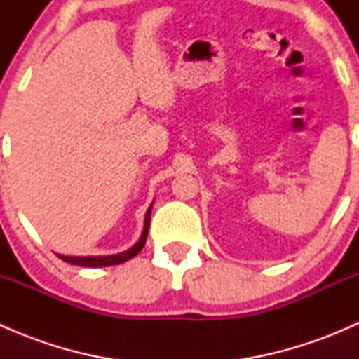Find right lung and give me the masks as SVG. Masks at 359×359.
<instances>
[{"instance_id":"right-lung-1","label":"right lung","mask_w":359,"mask_h":359,"mask_svg":"<svg viewBox=\"0 0 359 359\" xmlns=\"http://www.w3.org/2000/svg\"><path fill=\"white\" fill-rule=\"evenodd\" d=\"M149 220H151V206L146 213V222H144L142 236H140V240L137 241L132 248L126 250V252L116 253V255H104V257H66V255H59V257L69 264H76V266H83V267H107V266H116V264L126 262V260H130L132 257H135L137 253L144 248V245H146L147 233H149Z\"/></svg>"}]
</instances>
